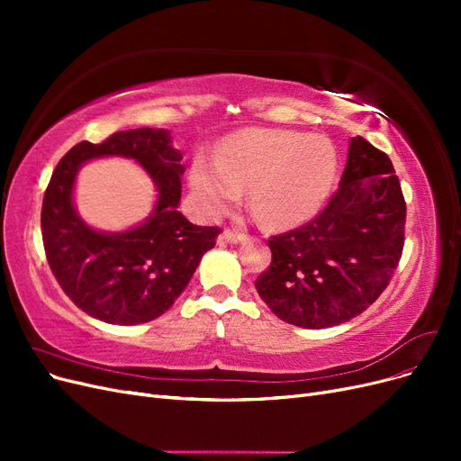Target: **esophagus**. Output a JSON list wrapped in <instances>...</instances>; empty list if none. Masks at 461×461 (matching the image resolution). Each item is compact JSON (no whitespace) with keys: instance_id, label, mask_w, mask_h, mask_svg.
<instances>
[{"instance_id":"34e87169","label":"esophagus","mask_w":461,"mask_h":461,"mask_svg":"<svg viewBox=\"0 0 461 461\" xmlns=\"http://www.w3.org/2000/svg\"><path fill=\"white\" fill-rule=\"evenodd\" d=\"M219 240H225V242H230V244H239V242L246 240V234H244V232H239V230H230V229H227V230H222V232H221Z\"/></svg>"}]
</instances>
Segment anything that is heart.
<instances>
[{
    "instance_id": "heart-1",
    "label": "heart",
    "mask_w": 461,
    "mask_h": 461,
    "mask_svg": "<svg viewBox=\"0 0 461 461\" xmlns=\"http://www.w3.org/2000/svg\"><path fill=\"white\" fill-rule=\"evenodd\" d=\"M337 171V149L327 138L258 131L222 144L217 163L194 161L190 188L207 215L221 213L240 190H249V205L263 222L288 227L325 205Z\"/></svg>"
}]
</instances>
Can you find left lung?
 <instances>
[{
  "mask_svg": "<svg viewBox=\"0 0 461 461\" xmlns=\"http://www.w3.org/2000/svg\"><path fill=\"white\" fill-rule=\"evenodd\" d=\"M406 202L393 161L356 136L340 188L313 221L271 236L256 290L290 325L346 323L383 294L403 249Z\"/></svg>",
  "mask_w": 461,
  "mask_h": 461,
  "instance_id": "left-lung-1",
  "label": "left lung"
}]
</instances>
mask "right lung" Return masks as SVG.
Instances as JSON below:
<instances>
[{
  "mask_svg": "<svg viewBox=\"0 0 461 461\" xmlns=\"http://www.w3.org/2000/svg\"><path fill=\"white\" fill-rule=\"evenodd\" d=\"M119 155L140 162L160 196L152 215L124 233L88 228L72 203L79 167L94 157ZM183 153L169 131L134 129L102 144L80 142L55 167L41 203V239L51 273L78 308L111 325L158 319L183 294L202 256L221 229L198 227L178 212Z\"/></svg>",
  "mask_w": 461,
  "mask_h": 461,
  "instance_id": "obj_1",
  "label": "right lung"
}]
</instances>
